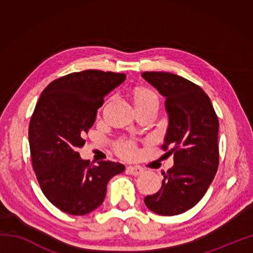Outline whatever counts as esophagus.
Instances as JSON below:
<instances>
[{"label": "esophagus", "mask_w": 253, "mask_h": 253, "mask_svg": "<svg viewBox=\"0 0 253 253\" xmlns=\"http://www.w3.org/2000/svg\"><path fill=\"white\" fill-rule=\"evenodd\" d=\"M126 170H127L128 174L134 175V176H137V175H140V174L144 172V169L142 168H139V166H128Z\"/></svg>", "instance_id": "1"}]
</instances>
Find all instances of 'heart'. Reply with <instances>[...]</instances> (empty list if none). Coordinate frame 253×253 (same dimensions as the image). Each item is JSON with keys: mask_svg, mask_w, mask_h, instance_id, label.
Returning <instances> with one entry per match:
<instances>
[{"mask_svg": "<svg viewBox=\"0 0 253 253\" xmlns=\"http://www.w3.org/2000/svg\"><path fill=\"white\" fill-rule=\"evenodd\" d=\"M134 100L136 106L148 104V102H158V97L152 89L149 88H137L134 91ZM117 152L121 156L130 158L136 155L137 147L132 142H122L118 144Z\"/></svg>", "mask_w": 253, "mask_h": 253, "instance_id": "obj_1", "label": "heart"}]
</instances>
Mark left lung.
Wrapping results in <instances>:
<instances>
[{
	"label": "left lung",
	"mask_w": 253,
	"mask_h": 253,
	"mask_svg": "<svg viewBox=\"0 0 253 253\" xmlns=\"http://www.w3.org/2000/svg\"><path fill=\"white\" fill-rule=\"evenodd\" d=\"M143 78L166 98L169 128L162 148L174 154L157 193L144 202L160 215H177L203 198L219 168V119L198 84L169 72H144Z\"/></svg>",
	"instance_id": "1"
}]
</instances>
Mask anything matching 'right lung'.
I'll use <instances>...</instances> for the list:
<instances>
[{"label":"right lung","mask_w":253,"mask_h":253,"mask_svg":"<svg viewBox=\"0 0 253 253\" xmlns=\"http://www.w3.org/2000/svg\"><path fill=\"white\" fill-rule=\"evenodd\" d=\"M126 79L125 74L84 70L60 77L38 100L29 125L33 170L54 207L84 215L104 202L107 184L125 166L100 161L89 164L78 153L104 98Z\"/></svg>","instance_id":"right-lung-1"}]
</instances>
